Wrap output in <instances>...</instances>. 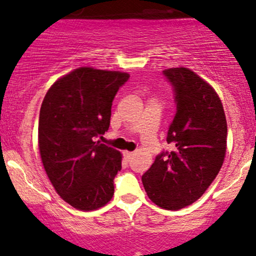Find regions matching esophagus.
<instances>
[{"label": "esophagus", "instance_id": "obj_1", "mask_svg": "<svg viewBox=\"0 0 256 256\" xmlns=\"http://www.w3.org/2000/svg\"><path fill=\"white\" fill-rule=\"evenodd\" d=\"M134 157V153L132 152H128V150H124V158H125L128 162H130Z\"/></svg>", "mask_w": 256, "mask_h": 256}]
</instances>
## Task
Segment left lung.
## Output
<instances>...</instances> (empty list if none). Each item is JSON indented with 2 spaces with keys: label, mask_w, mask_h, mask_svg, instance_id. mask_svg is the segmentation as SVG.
I'll return each mask as SVG.
<instances>
[{
  "label": "left lung",
  "mask_w": 256,
  "mask_h": 256,
  "mask_svg": "<svg viewBox=\"0 0 256 256\" xmlns=\"http://www.w3.org/2000/svg\"><path fill=\"white\" fill-rule=\"evenodd\" d=\"M163 74L176 90V112L166 136L173 150L156 157L142 184L153 204L176 211L198 200L218 174L227 120L218 94L192 70L180 66Z\"/></svg>",
  "instance_id": "8db88e82"
}]
</instances>
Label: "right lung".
<instances>
[{
    "mask_svg": "<svg viewBox=\"0 0 256 256\" xmlns=\"http://www.w3.org/2000/svg\"><path fill=\"white\" fill-rule=\"evenodd\" d=\"M128 72L78 67L54 82L40 108L38 144L55 192L80 211L106 206L121 169L119 150L96 141L110 125Z\"/></svg>",
    "mask_w": 256,
    "mask_h": 256,
    "instance_id": "right-lung-1",
    "label": "right lung"
}]
</instances>
